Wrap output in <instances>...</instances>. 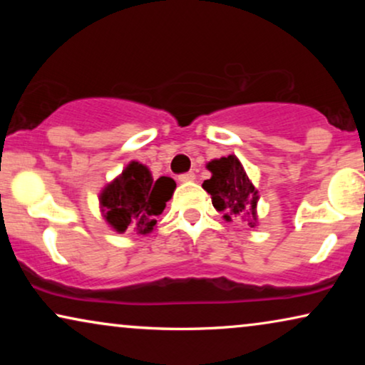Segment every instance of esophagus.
I'll use <instances>...</instances> for the list:
<instances>
[{"label": "esophagus", "mask_w": 365, "mask_h": 365, "mask_svg": "<svg viewBox=\"0 0 365 365\" xmlns=\"http://www.w3.org/2000/svg\"><path fill=\"white\" fill-rule=\"evenodd\" d=\"M179 181L181 182H191V181H194V179H196V174H194L192 171H189V173H184V174H179Z\"/></svg>", "instance_id": "34e87169"}]
</instances>
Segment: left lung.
Listing matches in <instances>:
<instances>
[{
  "label": "left lung",
  "mask_w": 365,
  "mask_h": 365,
  "mask_svg": "<svg viewBox=\"0 0 365 365\" xmlns=\"http://www.w3.org/2000/svg\"><path fill=\"white\" fill-rule=\"evenodd\" d=\"M207 169L212 178L204 181L202 187L211 194L212 206L224 212L226 221L241 217L249 227L256 226L259 196L239 159L236 156L214 159L207 164Z\"/></svg>",
  "instance_id": "left-lung-1"
}]
</instances>
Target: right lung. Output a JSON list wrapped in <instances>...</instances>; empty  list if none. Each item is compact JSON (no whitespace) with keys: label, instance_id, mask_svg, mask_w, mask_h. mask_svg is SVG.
Segmentation results:
<instances>
[{"label":"right lung","instance_id":"obj_1","mask_svg":"<svg viewBox=\"0 0 365 365\" xmlns=\"http://www.w3.org/2000/svg\"><path fill=\"white\" fill-rule=\"evenodd\" d=\"M176 182L161 176L154 181L146 166L133 161L121 176L104 187L101 207L106 221L124 232L128 227L138 234H148L156 226V216L166 207Z\"/></svg>","mask_w":365,"mask_h":365}]
</instances>
